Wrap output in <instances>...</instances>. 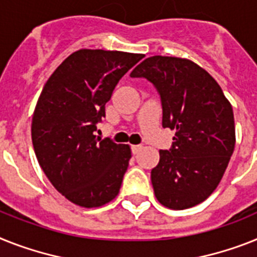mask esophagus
Segmentation results:
<instances>
[{
    "instance_id": "34e87169",
    "label": "esophagus",
    "mask_w": 257,
    "mask_h": 257,
    "mask_svg": "<svg viewBox=\"0 0 257 257\" xmlns=\"http://www.w3.org/2000/svg\"><path fill=\"white\" fill-rule=\"evenodd\" d=\"M142 148H143V147H142L141 144H135V146H131V150H133V154L134 155H137L138 152L141 151Z\"/></svg>"
}]
</instances>
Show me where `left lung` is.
Masks as SVG:
<instances>
[{"label": "left lung", "mask_w": 257, "mask_h": 257, "mask_svg": "<svg viewBox=\"0 0 257 257\" xmlns=\"http://www.w3.org/2000/svg\"><path fill=\"white\" fill-rule=\"evenodd\" d=\"M158 89L163 127L175 130L169 151L160 150L151 171L155 196L163 206L184 210L217 189L235 148L234 111L219 84L192 60L151 56L130 73Z\"/></svg>", "instance_id": "1"}]
</instances>
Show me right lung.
<instances>
[{"instance_id":"right-lung-1","label":"right lung","mask_w":257,"mask_h":257,"mask_svg":"<svg viewBox=\"0 0 257 257\" xmlns=\"http://www.w3.org/2000/svg\"><path fill=\"white\" fill-rule=\"evenodd\" d=\"M144 55L78 50L65 59L40 93L31 123L34 151L55 189L77 206L99 207L119 193L131 159L128 144L94 135L105 105Z\"/></svg>"}]
</instances>
